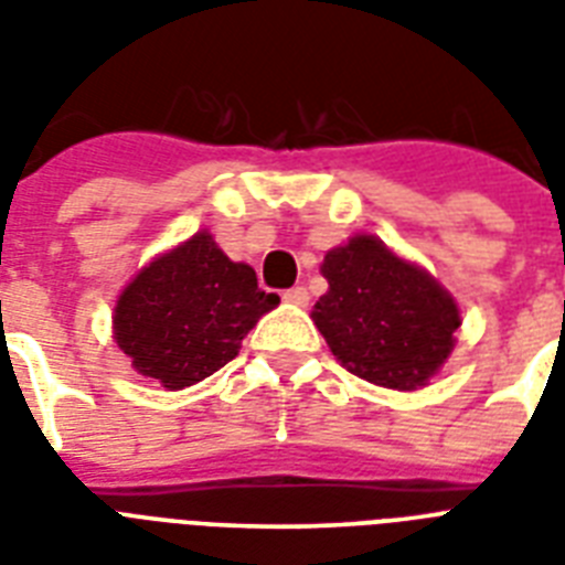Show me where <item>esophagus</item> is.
Masks as SVG:
<instances>
[{
	"instance_id": "1",
	"label": "esophagus",
	"mask_w": 565,
	"mask_h": 565,
	"mask_svg": "<svg viewBox=\"0 0 565 565\" xmlns=\"http://www.w3.org/2000/svg\"><path fill=\"white\" fill-rule=\"evenodd\" d=\"M281 299L287 301V305H299V308H305V305L310 301V296H308V290H305V287H292V290L284 292Z\"/></svg>"
}]
</instances>
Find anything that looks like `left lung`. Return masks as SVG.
<instances>
[{
  "mask_svg": "<svg viewBox=\"0 0 565 565\" xmlns=\"http://www.w3.org/2000/svg\"><path fill=\"white\" fill-rule=\"evenodd\" d=\"M328 292L313 322L352 375L390 390H419L455 349L460 310L434 275L372 234H358L322 260Z\"/></svg>",
  "mask_w": 565,
  "mask_h": 565,
  "instance_id": "8db88e82",
  "label": "left lung"
}]
</instances>
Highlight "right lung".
<instances>
[{
    "mask_svg": "<svg viewBox=\"0 0 565 565\" xmlns=\"http://www.w3.org/2000/svg\"><path fill=\"white\" fill-rule=\"evenodd\" d=\"M278 305L248 264H234L207 231L158 255L119 292L114 340L140 375L167 390L199 384L234 361L243 337Z\"/></svg>",
    "mask_w": 565,
    "mask_h": 565,
    "instance_id": "right-lung-1",
    "label": "right lung"
}]
</instances>
